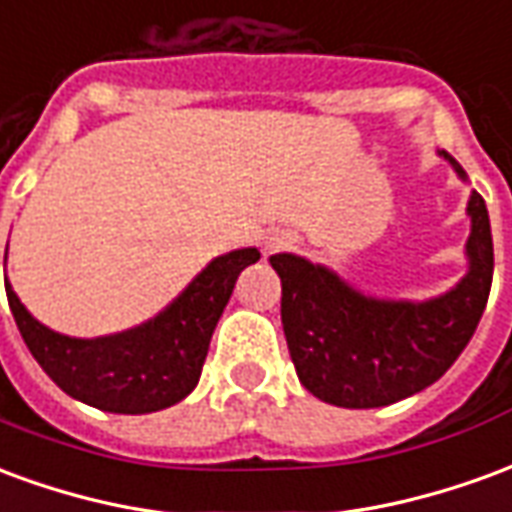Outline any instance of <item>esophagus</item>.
I'll return each instance as SVG.
<instances>
[{"label":"esophagus","instance_id":"esophagus-1","mask_svg":"<svg viewBox=\"0 0 512 512\" xmlns=\"http://www.w3.org/2000/svg\"><path fill=\"white\" fill-rule=\"evenodd\" d=\"M285 246H290L288 235H279V238H271V241H268V249H271V252H277V249H285Z\"/></svg>","mask_w":512,"mask_h":512}]
</instances>
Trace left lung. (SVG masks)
<instances>
[{
  "label": "left lung",
  "instance_id": "1",
  "mask_svg": "<svg viewBox=\"0 0 512 512\" xmlns=\"http://www.w3.org/2000/svg\"><path fill=\"white\" fill-rule=\"evenodd\" d=\"M455 172L461 164L441 150ZM469 274L439 299L378 301L348 288L329 268L274 255L282 279V329L299 381L323 403L378 408L417 395L461 356L480 323L494 279L485 200L472 191Z\"/></svg>",
  "mask_w": 512,
  "mask_h": 512
}]
</instances>
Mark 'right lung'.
Instances as JSON below:
<instances>
[{
    "mask_svg": "<svg viewBox=\"0 0 512 512\" xmlns=\"http://www.w3.org/2000/svg\"><path fill=\"white\" fill-rule=\"evenodd\" d=\"M257 260V249L216 257L153 321L98 340L51 332L24 310L7 282L5 290L29 354L62 392L101 411L150 414L175 406L197 386L235 279Z\"/></svg>",
    "mask_w": 512,
    "mask_h": 512,
    "instance_id": "1",
    "label": "right lung"
}]
</instances>
